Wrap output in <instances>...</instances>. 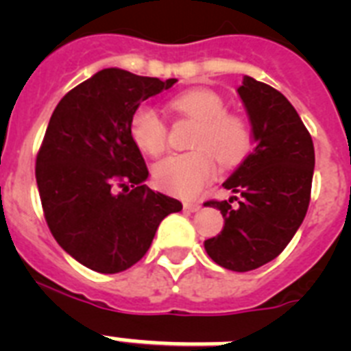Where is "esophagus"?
Segmentation results:
<instances>
[{
    "label": "esophagus",
    "instance_id": "34e87169",
    "mask_svg": "<svg viewBox=\"0 0 351 351\" xmlns=\"http://www.w3.org/2000/svg\"><path fill=\"white\" fill-rule=\"evenodd\" d=\"M200 204L198 202H186L184 204V209L186 210H190V213H197V210H200Z\"/></svg>",
    "mask_w": 351,
    "mask_h": 351
}]
</instances>
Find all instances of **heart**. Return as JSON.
<instances>
[{"mask_svg": "<svg viewBox=\"0 0 351 351\" xmlns=\"http://www.w3.org/2000/svg\"><path fill=\"white\" fill-rule=\"evenodd\" d=\"M173 110L197 121L190 153L172 154L153 169L156 184L167 193L190 198L213 178L214 160L234 165L251 147V130L246 119L226 112L219 95L209 89H193L173 98ZM130 137L144 154L158 156L167 147V125L151 105H138L130 117Z\"/></svg>", "mask_w": 351, "mask_h": 351, "instance_id": "b5f03b06", "label": "heart"}]
</instances>
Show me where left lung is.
Instances as JSON below:
<instances>
[{"instance_id": "1", "label": "left lung", "mask_w": 351, "mask_h": 351, "mask_svg": "<svg viewBox=\"0 0 351 351\" xmlns=\"http://www.w3.org/2000/svg\"><path fill=\"white\" fill-rule=\"evenodd\" d=\"M256 147L223 182L237 197L209 200L221 210V234L207 239V255L235 272L274 260L299 230L311 200L315 147L293 105L269 84L244 77L237 88ZM235 199V206L231 204Z\"/></svg>"}]
</instances>
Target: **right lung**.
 I'll return each instance as SVG.
<instances>
[{"mask_svg":"<svg viewBox=\"0 0 351 351\" xmlns=\"http://www.w3.org/2000/svg\"><path fill=\"white\" fill-rule=\"evenodd\" d=\"M178 79L105 68L61 98L36 154V184L49 230L79 263L126 271L147 253L176 198L147 188L149 170L130 137V117Z\"/></svg>","mask_w":351,"mask_h":351,"instance_id":"1","label":"right lung"}]
</instances>
